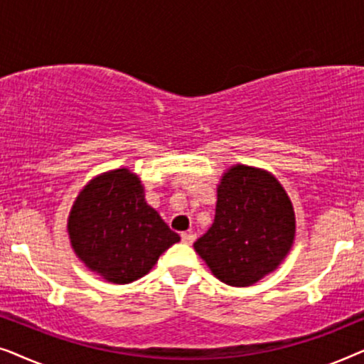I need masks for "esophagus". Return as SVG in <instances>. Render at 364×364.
Returning <instances> with one entry per match:
<instances>
[{
  "label": "esophagus",
  "instance_id": "34e87169",
  "mask_svg": "<svg viewBox=\"0 0 364 364\" xmlns=\"http://www.w3.org/2000/svg\"><path fill=\"white\" fill-rule=\"evenodd\" d=\"M181 238H182L183 243H187V245H192V243L196 242V233L183 232V233H181Z\"/></svg>",
  "mask_w": 364,
  "mask_h": 364
}]
</instances>
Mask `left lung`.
<instances>
[{
    "instance_id": "8db88e82",
    "label": "left lung",
    "mask_w": 364,
    "mask_h": 364,
    "mask_svg": "<svg viewBox=\"0 0 364 364\" xmlns=\"http://www.w3.org/2000/svg\"><path fill=\"white\" fill-rule=\"evenodd\" d=\"M295 240V212L270 172L237 164L217 188L215 218L193 248L218 280L250 287L275 270Z\"/></svg>"
}]
</instances>
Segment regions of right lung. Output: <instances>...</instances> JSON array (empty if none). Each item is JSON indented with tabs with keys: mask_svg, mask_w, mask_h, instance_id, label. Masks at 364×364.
<instances>
[{
	"mask_svg": "<svg viewBox=\"0 0 364 364\" xmlns=\"http://www.w3.org/2000/svg\"><path fill=\"white\" fill-rule=\"evenodd\" d=\"M144 197L141 181L129 168L94 177L76 197L68 218L71 245L104 280L124 285L147 275L181 240Z\"/></svg>",
	"mask_w": 364,
	"mask_h": 364,
	"instance_id": "obj_1",
	"label": "right lung"
}]
</instances>
